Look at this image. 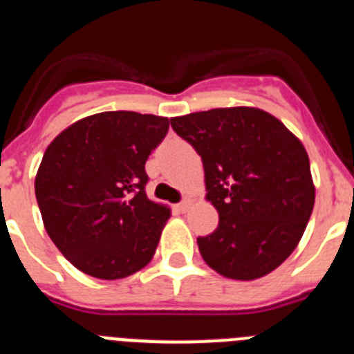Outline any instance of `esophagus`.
Listing matches in <instances>:
<instances>
[{"label":"esophagus","mask_w":354,"mask_h":354,"mask_svg":"<svg viewBox=\"0 0 354 354\" xmlns=\"http://www.w3.org/2000/svg\"><path fill=\"white\" fill-rule=\"evenodd\" d=\"M188 206H189V202L188 201H183V202H179L177 206H175V209L179 211V213H184V211L188 209Z\"/></svg>","instance_id":"1"}]
</instances>
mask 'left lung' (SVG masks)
<instances>
[{
  "label": "left lung",
  "mask_w": 354,
  "mask_h": 354,
  "mask_svg": "<svg viewBox=\"0 0 354 354\" xmlns=\"http://www.w3.org/2000/svg\"><path fill=\"white\" fill-rule=\"evenodd\" d=\"M170 122L202 157L206 198L218 211V227L197 238L204 261L229 279L267 276L294 252L312 216L315 188L303 143L254 107Z\"/></svg>",
  "instance_id": "left-lung-1"
}]
</instances>
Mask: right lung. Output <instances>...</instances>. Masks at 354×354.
I'll return each mask as SVG.
<instances>
[{
    "label": "right lung",
    "mask_w": 354,
    "mask_h": 354,
    "mask_svg": "<svg viewBox=\"0 0 354 354\" xmlns=\"http://www.w3.org/2000/svg\"><path fill=\"white\" fill-rule=\"evenodd\" d=\"M168 118L132 111L87 116L42 156L35 197L48 236L69 263L98 279H122L152 259L170 209L147 197L145 162Z\"/></svg>",
    "instance_id": "obj_1"
}]
</instances>
